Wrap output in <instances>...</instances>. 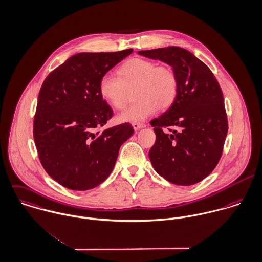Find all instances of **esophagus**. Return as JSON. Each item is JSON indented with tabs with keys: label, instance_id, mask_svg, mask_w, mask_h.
I'll use <instances>...</instances> for the list:
<instances>
[{
	"label": "esophagus",
	"instance_id": "esophagus-1",
	"mask_svg": "<svg viewBox=\"0 0 262 262\" xmlns=\"http://www.w3.org/2000/svg\"><path fill=\"white\" fill-rule=\"evenodd\" d=\"M132 126H133L134 130H139L141 128H144L146 125L144 123H132Z\"/></svg>",
	"mask_w": 262,
	"mask_h": 262
}]
</instances>
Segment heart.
I'll list each match as a JSON object with an SVG mask.
<instances>
[{"label": "heart", "instance_id": "obj_1", "mask_svg": "<svg viewBox=\"0 0 262 262\" xmlns=\"http://www.w3.org/2000/svg\"><path fill=\"white\" fill-rule=\"evenodd\" d=\"M118 77L104 75L99 82L101 97L117 110H123L129 92L135 91L137 102L118 117L120 122H140L155 114L159 107H169L174 102L178 81L174 71L144 59H131L117 71Z\"/></svg>", "mask_w": 262, "mask_h": 262}]
</instances>
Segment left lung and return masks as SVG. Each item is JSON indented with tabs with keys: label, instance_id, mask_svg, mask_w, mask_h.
I'll list each match as a JSON object with an SVG mask.
<instances>
[{
	"label": "left lung",
	"instance_id": "1",
	"mask_svg": "<svg viewBox=\"0 0 262 262\" xmlns=\"http://www.w3.org/2000/svg\"><path fill=\"white\" fill-rule=\"evenodd\" d=\"M138 54L172 66L178 81L172 105L150 122L157 135L149 150L152 167L174 185L196 184L213 171L223 154L228 119L222 88L210 69L185 49Z\"/></svg>",
	"mask_w": 262,
	"mask_h": 262
}]
</instances>
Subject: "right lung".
<instances>
[{
    "label": "right lung",
    "instance_id": "add662e5",
    "mask_svg": "<svg viewBox=\"0 0 262 262\" xmlns=\"http://www.w3.org/2000/svg\"><path fill=\"white\" fill-rule=\"evenodd\" d=\"M133 50L79 53L52 71L38 94L33 138L46 172L71 190H88L112 173L129 123L98 131L113 116L99 93L100 79Z\"/></svg>",
    "mask_w": 262,
    "mask_h": 262
}]
</instances>
